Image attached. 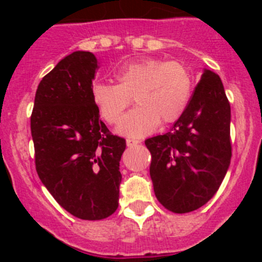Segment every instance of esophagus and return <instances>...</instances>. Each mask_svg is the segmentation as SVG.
I'll use <instances>...</instances> for the list:
<instances>
[{"label":"esophagus","mask_w":262,"mask_h":262,"mask_svg":"<svg viewBox=\"0 0 262 262\" xmlns=\"http://www.w3.org/2000/svg\"><path fill=\"white\" fill-rule=\"evenodd\" d=\"M139 140H135V139H127V146L129 148H133V146H137L139 144Z\"/></svg>","instance_id":"obj_1"}]
</instances>
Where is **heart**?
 <instances>
[{"instance_id":"obj_1","label":"heart","mask_w":262,"mask_h":262,"mask_svg":"<svg viewBox=\"0 0 262 262\" xmlns=\"http://www.w3.org/2000/svg\"><path fill=\"white\" fill-rule=\"evenodd\" d=\"M116 79L117 85L93 83L91 97L102 118L110 124L121 121L134 98L138 107L125 114L117 128L124 137H144L152 133L160 122H176L191 97V73L180 61L149 58L128 62L117 71Z\"/></svg>"}]
</instances>
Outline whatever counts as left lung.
Listing matches in <instances>:
<instances>
[{
	"mask_svg": "<svg viewBox=\"0 0 262 262\" xmlns=\"http://www.w3.org/2000/svg\"><path fill=\"white\" fill-rule=\"evenodd\" d=\"M150 177L166 209L188 213L215 194L230 165V104L221 77L204 69L170 132L145 140Z\"/></svg>",
	"mask_w": 262,
	"mask_h": 262,
	"instance_id": "left-lung-1",
	"label": "left lung"
}]
</instances>
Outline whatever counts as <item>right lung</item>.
I'll list each match as a JSON object with an SVG mask.
<instances>
[{
  "label": "right lung",
  "instance_id": "add662e5",
  "mask_svg": "<svg viewBox=\"0 0 262 262\" xmlns=\"http://www.w3.org/2000/svg\"><path fill=\"white\" fill-rule=\"evenodd\" d=\"M98 69L90 52L60 60L38 85L31 130L38 176L74 217L100 221L118 208L125 140L100 119L91 97Z\"/></svg>",
  "mask_w": 262,
  "mask_h": 262
}]
</instances>
